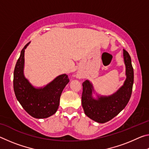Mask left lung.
Returning a JSON list of instances; mask_svg holds the SVG:
<instances>
[{"label":"left lung","instance_id":"left-lung-1","mask_svg":"<svg viewBox=\"0 0 149 149\" xmlns=\"http://www.w3.org/2000/svg\"><path fill=\"white\" fill-rule=\"evenodd\" d=\"M123 58L127 78L123 86L114 94L109 97L98 96L99 99H95L92 97L93 88L91 83L88 80L83 83L82 107L85 114L95 122L105 123L112 120L129 102L132 93L134 74L131 57L125 49H123Z\"/></svg>","mask_w":149,"mask_h":149}]
</instances>
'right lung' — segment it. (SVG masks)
I'll use <instances>...</instances> for the list:
<instances>
[{
    "label": "right lung",
    "mask_w": 149,
    "mask_h": 149,
    "mask_svg": "<svg viewBox=\"0 0 149 149\" xmlns=\"http://www.w3.org/2000/svg\"><path fill=\"white\" fill-rule=\"evenodd\" d=\"M25 45L16 64L14 72V91L17 100L24 109L35 118H46L53 115L58 108L63 89L70 81L66 74L60 75L43 88L36 89L24 75Z\"/></svg>",
    "instance_id": "add662e5"
}]
</instances>
